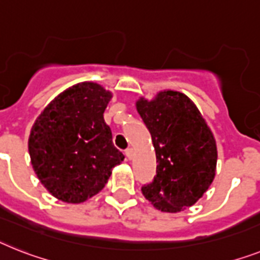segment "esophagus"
Segmentation results:
<instances>
[{
    "instance_id": "1",
    "label": "esophagus",
    "mask_w": 260,
    "mask_h": 260,
    "mask_svg": "<svg viewBox=\"0 0 260 260\" xmlns=\"http://www.w3.org/2000/svg\"><path fill=\"white\" fill-rule=\"evenodd\" d=\"M125 154H126V156H127L128 159H132L133 155H134V150H133V149H126Z\"/></svg>"
}]
</instances>
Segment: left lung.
<instances>
[{"mask_svg": "<svg viewBox=\"0 0 260 260\" xmlns=\"http://www.w3.org/2000/svg\"><path fill=\"white\" fill-rule=\"evenodd\" d=\"M135 106L151 134L158 164L142 194L164 212L195 205L211 186L218 159L205 118L187 95L174 90L159 91L150 101L139 98Z\"/></svg>", "mask_w": 260, "mask_h": 260, "instance_id": "obj_1", "label": "left lung"}]
</instances>
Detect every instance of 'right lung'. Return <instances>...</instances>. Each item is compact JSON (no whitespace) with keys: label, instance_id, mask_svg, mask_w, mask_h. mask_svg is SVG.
Wrapping results in <instances>:
<instances>
[{"label":"right lung","instance_id":"add662e5","mask_svg":"<svg viewBox=\"0 0 260 260\" xmlns=\"http://www.w3.org/2000/svg\"><path fill=\"white\" fill-rule=\"evenodd\" d=\"M113 94L95 82L63 90L45 107L29 135L31 166L53 197L82 203L105 187L125 159L104 119Z\"/></svg>","mask_w":260,"mask_h":260}]
</instances>
